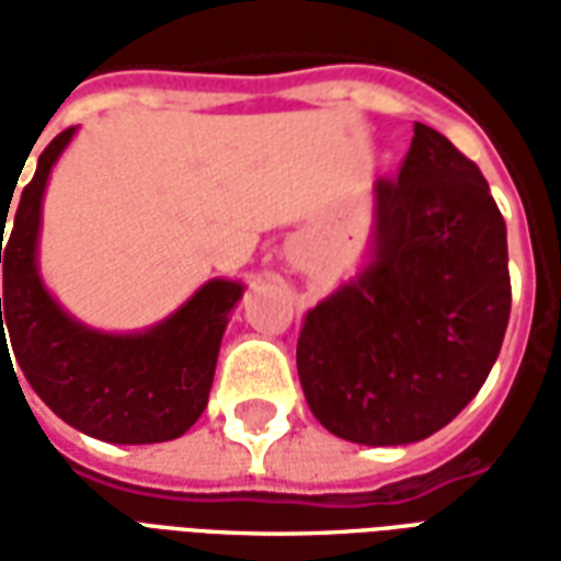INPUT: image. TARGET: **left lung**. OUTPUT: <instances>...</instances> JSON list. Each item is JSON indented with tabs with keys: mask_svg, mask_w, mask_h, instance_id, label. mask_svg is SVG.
<instances>
[{
	"mask_svg": "<svg viewBox=\"0 0 561 561\" xmlns=\"http://www.w3.org/2000/svg\"><path fill=\"white\" fill-rule=\"evenodd\" d=\"M373 201L369 264L306 312L297 373L324 430L412 445L474 400L499 357L507 231L478 164L423 123Z\"/></svg>",
	"mask_w": 561,
	"mask_h": 561,
	"instance_id": "8db88e82",
	"label": "left lung"
}]
</instances>
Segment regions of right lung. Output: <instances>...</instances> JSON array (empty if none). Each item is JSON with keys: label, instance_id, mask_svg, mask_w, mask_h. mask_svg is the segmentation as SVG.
Returning a JSON list of instances; mask_svg holds the SVG:
<instances>
[{"label": "right lung", "instance_id": "obj_1", "mask_svg": "<svg viewBox=\"0 0 561 561\" xmlns=\"http://www.w3.org/2000/svg\"><path fill=\"white\" fill-rule=\"evenodd\" d=\"M71 138L75 128H66L38 156L18 213H8L11 201L0 207L2 342L8 328L14 360L32 390L80 433L114 445L171 442L207 409L221 333L243 285L209 279L173 316L144 333H102L68 316L38 273V231L44 188ZM8 215L15 228L2 250L1 221Z\"/></svg>", "mask_w": 561, "mask_h": 561}]
</instances>
